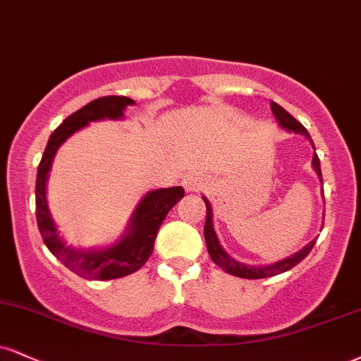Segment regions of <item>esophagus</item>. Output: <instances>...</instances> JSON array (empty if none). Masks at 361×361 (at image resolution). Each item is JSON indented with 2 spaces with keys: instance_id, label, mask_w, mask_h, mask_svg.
Here are the masks:
<instances>
[{
  "instance_id": "1",
  "label": "esophagus",
  "mask_w": 361,
  "mask_h": 361,
  "mask_svg": "<svg viewBox=\"0 0 361 361\" xmlns=\"http://www.w3.org/2000/svg\"><path fill=\"white\" fill-rule=\"evenodd\" d=\"M183 186L186 192H198L205 186V180L198 175V173H190V175L185 176Z\"/></svg>"
}]
</instances>
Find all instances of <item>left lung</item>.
Listing matches in <instances>:
<instances>
[{"label":"left lung","instance_id":"8db88e82","mask_svg":"<svg viewBox=\"0 0 361 361\" xmlns=\"http://www.w3.org/2000/svg\"><path fill=\"white\" fill-rule=\"evenodd\" d=\"M271 111L277 119V123H279L282 128L289 129V131H294L298 134H302V136H306L307 139H310L311 145H312V139L310 136V133H307V129L301 123H299V121L294 119V117L290 116L289 112L284 109V107H281L279 104H276V102H271ZM312 146H314V145H312ZM312 168H314V171L318 173L321 183H323V175H321L319 158H318V154H316V153H314V156H312ZM203 202H205V205H207V220H205V228H203V233H205V242H207L208 254H210L212 260H214L216 266H219L220 269H224L225 272H228V274H232V276L244 277V279H264V277H272V276L282 274V272L289 271V269L298 266V264L301 262V260L305 259L307 254H310L311 249L316 244V240H312L305 247V249L299 250L298 254L290 255V257L284 259V260H279V262H276V264H271V266H264V267L245 266V264L233 260L227 254V252H225L222 247H220L219 238H216V233L214 230V222H212V207H210V203H208L207 198H203Z\"/></svg>","mask_w":361,"mask_h":361}]
</instances>
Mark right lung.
Returning <instances> with one entry per match:
<instances>
[{"instance_id": "add662e5", "label": "right lung", "mask_w": 361, "mask_h": 361, "mask_svg": "<svg viewBox=\"0 0 361 361\" xmlns=\"http://www.w3.org/2000/svg\"><path fill=\"white\" fill-rule=\"evenodd\" d=\"M133 104V99L124 97V95H107V97L95 99L82 109L75 111L51 133L49 145L43 151L42 161L38 164L37 188H35L38 230L51 254L65 267L84 279L111 281L133 274L145 266L153 254L154 240L163 220L166 219L168 212L185 197V190L181 186L154 190L147 193L134 212L126 235L109 249L75 250L65 245L62 238L59 237L45 198L47 178H49L51 159L56 149L65 139L71 137L73 133L85 128L92 121L121 119L126 107Z\"/></svg>"}]
</instances>
